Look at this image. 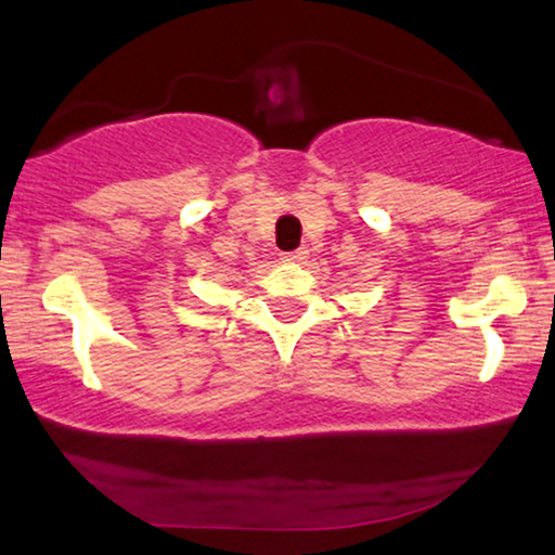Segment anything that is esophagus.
<instances>
[{
	"label": "esophagus",
	"mask_w": 555,
	"mask_h": 555,
	"mask_svg": "<svg viewBox=\"0 0 555 555\" xmlns=\"http://www.w3.org/2000/svg\"><path fill=\"white\" fill-rule=\"evenodd\" d=\"M283 260H285V262H293V264L306 262V260H308V249H306V247H298V249H293V253H285Z\"/></svg>",
	"instance_id": "obj_1"
}]
</instances>
